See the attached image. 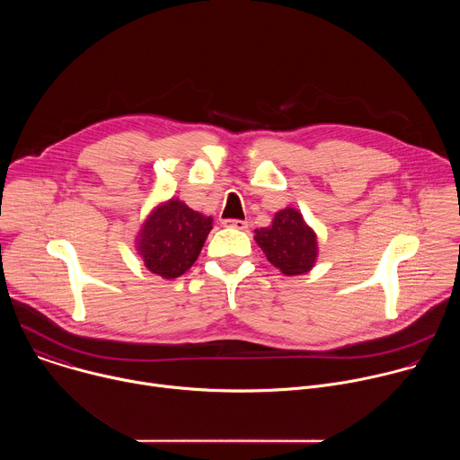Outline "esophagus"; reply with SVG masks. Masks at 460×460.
<instances>
[{
  "instance_id": "1",
  "label": "esophagus",
  "mask_w": 460,
  "mask_h": 460,
  "mask_svg": "<svg viewBox=\"0 0 460 460\" xmlns=\"http://www.w3.org/2000/svg\"><path fill=\"white\" fill-rule=\"evenodd\" d=\"M222 224L226 227H234V229H240V231H245L249 227V224L245 220H224Z\"/></svg>"
}]
</instances>
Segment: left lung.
<instances>
[{
    "instance_id": "left-lung-1",
    "label": "left lung",
    "mask_w": 460,
    "mask_h": 460,
    "mask_svg": "<svg viewBox=\"0 0 460 460\" xmlns=\"http://www.w3.org/2000/svg\"><path fill=\"white\" fill-rule=\"evenodd\" d=\"M254 242L286 277L305 275L316 264V233L295 208H286L275 213L270 227L254 231Z\"/></svg>"
}]
</instances>
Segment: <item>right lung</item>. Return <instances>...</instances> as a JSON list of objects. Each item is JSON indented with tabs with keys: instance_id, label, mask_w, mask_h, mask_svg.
Returning a JSON list of instances; mask_svg holds the SVG:
<instances>
[{
	"instance_id": "add662e5",
	"label": "right lung",
	"mask_w": 460,
	"mask_h": 460,
	"mask_svg": "<svg viewBox=\"0 0 460 460\" xmlns=\"http://www.w3.org/2000/svg\"><path fill=\"white\" fill-rule=\"evenodd\" d=\"M211 229L213 217L190 209L172 196L153 208L144 220L135 240L137 251L151 273L172 280L190 270Z\"/></svg>"
}]
</instances>
